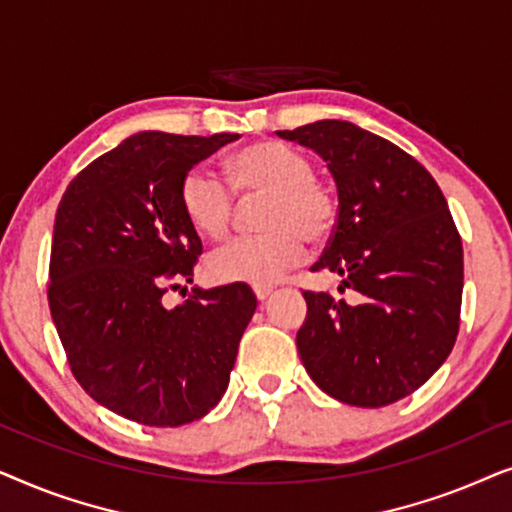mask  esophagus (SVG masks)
Here are the masks:
<instances>
[{
    "label": "esophagus",
    "instance_id": "34e87169",
    "mask_svg": "<svg viewBox=\"0 0 512 512\" xmlns=\"http://www.w3.org/2000/svg\"><path fill=\"white\" fill-rule=\"evenodd\" d=\"M254 293H256V298L263 303V300H268L272 296V286H254Z\"/></svg>",
    "mask_w": 512,
    "mask_h": 512
}]
</instances>
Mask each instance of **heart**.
Returning a JSON list of instances; mask_svg holds the SVG:
<instances>
[{
    "label": "heart",
    "mask_w": 512,
    "mask_h": 512,
    "mask_svg": "<svg viewBox=\"0 0 512 512\" xmlns=\"http://www.w3.org/2000/svg\"><path fill=\"white\" fill-rule=\"evenodd\" d=\"M230 184L242 198L265 195L261 228L216 251L207 272L221 284H275L305 251V240L324 242L338 219V202L326 184L314 179L312 160L284 142H258L235 153L228 165ZM209 167H193L179 188L181 212L195 233L223 240L235 212V195Z\"/></svg>",
    "instance_id": "b5f03b06"
}]
</instances>
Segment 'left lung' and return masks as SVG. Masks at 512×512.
<instances>
[{"instance_id":"8db88e82","label":"left lung","mask_w":512,"mask_h":512,"mask_svg":"<svg viewBox=\"0 0 512 512\" xmlns=\"http://www.w3.org/2000/svg\"><path fill=\"white\" fill-rule=\"evenodd\" d=\"M324 158L338 221L312 270L340 275L359 303L305 291L300 361L335 401L382 408L422 387L459 333L464 251L429 172L396 144L349 121L277 130Z\"/></svg>"}]
</instances>
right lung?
Instances as JSON below:
<instances>
[{
	"label": "right lung",
	"mask_w": 512,
	"mask_h": 512,
	"mask_svg": "<svg viewBox=\"0 0 512 512\" xmlns=\"http://www.w3.org/2000/svg\"><path fill=\"white\" fill-rule=\"evenodd\" d=\"M237 137L137 132L76 174L55 212L53 324L86 394L132 422H195L228 389L254 291L195 286L172 310L163 296L193 284L202 254L181 212V179Z\"/></svg>",
	"instance_id": "obj_1"
}]
</instances>
